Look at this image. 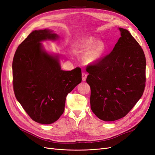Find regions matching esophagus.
Instances as JSON below:
<instances>
[{
  "mask_svg": "<svg viewBox=\"0 0 155 155\" xmlns=\"http://www.w3.org/2000/svg\"><path fill=\"white\" fill-rule=\"evenodd\" d=\"M87 77V74L85 72H83L82 73V80L83 81H85L86 80Z\"/></svg>",
  "mask_w": 155,
  "mask_h": 155,
  "instance_id": "esophagus-1",
  "label": "esophagus"
}]
</instances>
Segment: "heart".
Instances as JSON below:
<instances>
[{"label":"heart","instance_id":"b5f03b06","mask_svg":"<svg viewBox=\"0 0 155 155\" xmlns=\"http://www.w3.org/2000/svg\"><path fill=\"white\" fill-rule=\"evenodd\" d=\"M96 39L93 37H88V38L83 39L80 43L79 44L77 47V50H86L90 48L96 43ZM105 50L104 44L102 42H98L94 45V46L89 50L85 55V59L86 61L92 63L94 62L99 59L101 54L104 52Z\"/></svg>","mask_w":155,"mask_h":155}]
</instances>
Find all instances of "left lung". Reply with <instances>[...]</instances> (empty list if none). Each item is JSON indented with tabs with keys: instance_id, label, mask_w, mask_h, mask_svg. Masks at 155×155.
Instances as JSON below:
<instances>
[{
	"instance_id": "left-lung-1",
	"label": "left lung",
	"mask_w": 155,
	"mask_h": 155,
	"mask_svg": "<svg viewBox=\"0 0 155 155\" xmlns=\"http://www.w3.org/2000/svg\"><path fill=\"white\" fill-rule=\"evenodd\" d=\"M110 54L87 66L91 108L101 120L125 116L142 97L145 87L146 60L143 49L127 30Z\"/></svg>"
}]
</instances>
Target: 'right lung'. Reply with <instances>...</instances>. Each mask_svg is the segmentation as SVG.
<instances>
[{"label": "right lung", "instance_id": "obj_1", "mask_svg": "<svg viewBox=\"0 0 155 155\" xmlns=\"http://www.w3.org/2000/svg\"><path fill=\"white\" fill-rule=\"evenodd\" d=\"M52 32L32 31L18 45L12 63L17 100L33 120L42 124H52L60 118L67 94L82 80L81 68L64 71L58 57L42 49L40 42L58 37Z\"/></svg>", "mask_w": 155, "mask_h": 155}]
</instances>
